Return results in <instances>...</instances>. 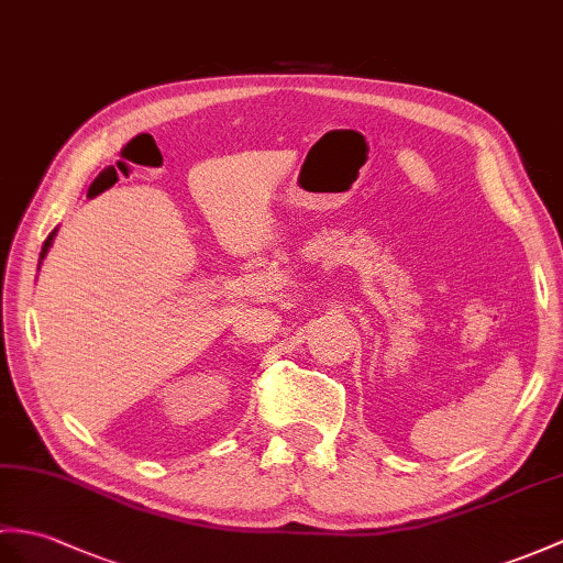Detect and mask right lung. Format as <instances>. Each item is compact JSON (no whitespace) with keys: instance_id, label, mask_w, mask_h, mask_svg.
Instances as JSON below:
<instances>
[{"instance_id":"right-lung-1","label":"right lung","mask_w":563,"mask_h":563,"mask_svg":"<svg viewBox=\"0 0 563 563\" xmlns=\"http://www.w3.org/2000/svg\"><path fill=\"white\" fill-rule=\"evenodd\" d=\"M55 234H57V230H52V232L47 234V240H45V244H43V252H41V261H37V268H41V264H43V258L47 256V252H49V246H52V242H55Z\"/></svg>"}]
</instances>
